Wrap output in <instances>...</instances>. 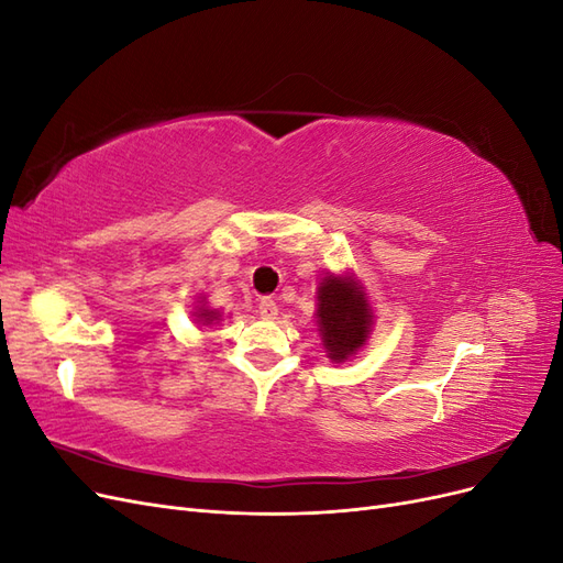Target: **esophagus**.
<instances>
[{
  "label": "esophagus",
  "instance_id": "1",
  "mask_svg": "<svg viewBox=\"0 0 563 563\" xmlns=\"http://www.w3.org/2000/svg\"><path fill=\"white\" fill-rule=\"evenodd\" d=\"M258 314L263 317V319H275L277 314H279V305L272 300V298H263L261 302H258Z\"/></svg>",
  "mask_w": 563,
  "mask_h": 563
}]
</instances>
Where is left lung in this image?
Here are the masks:
<instances>
[{"instance_id":"1","label":"left lung","mask_w":563,"mask_h":563,"mask_svg":"<svg viewBox=\"0 0 563 563\" xmlns=\"http://www.w3.org/2000/svg\"><path fill=\"white\" fill-rule=\"evenodd\" d=\"M317 331L323 352L333 364H343L366 347L373 331V310L364 284L354 272H327L317 286Z\"/></svg>"}]
</instances>
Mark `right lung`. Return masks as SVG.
<instances>
[{
  "mask_svg": "<svg viewBox=\"0 0 563 563\" xmlns=\"http://www.w3.org/2000/svg\"><path fill=\"white\" fill-rule=\"evenodd\" d=\"M192 317H195V323H199V327H211V323H218V321H220V317H223V312L209 308L207 298L199 296V300H197V305H195Z\"/></svg>",
  "mask_w": 563,
  "mask_h": 563,
  "instance_id": "right-lung-1",
  "label": "right lung"
}]
</instances>
